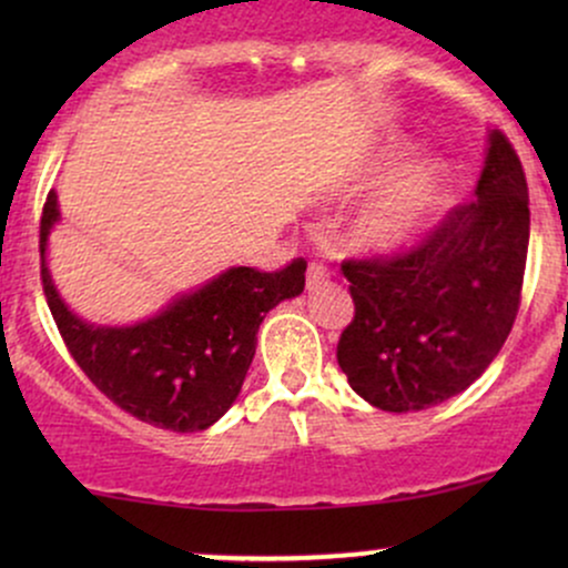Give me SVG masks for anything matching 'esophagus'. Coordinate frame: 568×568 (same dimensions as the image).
I'll return each mask as SVG.
<instances>
[{
  "label": "esophagus",
  "instance_id": "1",
  "mask_svg": "<svg viewBox=\"0 0 568 568\" xmlns=\"http://www.w3.org/2000/svg\"><path fill=\"white\" fill-rule=\"evenodd\" d=\"M328 280V266L321 264V262H312L310 270H306V285L310 288H315V285H321Z\"/></svg>",
  "mask_w": 568,
  "mask_h": 568
}]
</instances>
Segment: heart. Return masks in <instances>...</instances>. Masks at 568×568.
<instances>
[{"mask_svg": "<svg viewBox=\"0 0 568 568\" xmlns=\"http://www.w3.org/2000/svg\"><path fill=\"white\" fill-rule=\"evenodd\" d=\"M414 143L403 135H384L371 143L344 175V192L361 194L379 186L352 219L349 243L366 256H400L422 243L452 194V171L440 158H419L403 165Z\"/></svg>", "mask_w": 568, "mask_h": 568, "instance_id": "1", "label": "heart"}]
</instances>
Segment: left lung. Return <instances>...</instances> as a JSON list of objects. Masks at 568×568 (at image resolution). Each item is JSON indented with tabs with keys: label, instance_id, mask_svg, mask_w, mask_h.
<instances>
[{
	"label": "left lung",
	"instance_id": "left-lung-1",
	"mask_svg": "<svg viewBox=\"0 0 568 568\" xmlns=\"http://www.w3.org/2000/svg\"><path fill=\"white\" fill-rule=\"evenodd\" d=\"M529 253V189L518 154L488 130L475 200L389 262H347L355 321L338 366L363 400L393 414L465 393L491 366L518 315Z\"/></svg>",
	"mask_w": 568,
	"mask_h": 568
}]
</instances>
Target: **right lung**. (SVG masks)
Wrapping results in <instances>:
<instances>
[{
    "label": "right lung",
    "mask_w": 568,
    "mask_h": 568,
    "mask_svg": "<svg viewBox=\"0 0 568 568\" xmlns=\"http://www.w3.org/2000/svg\"><path fill=\"white\" fill-rule=\"evenodd\" d=\"M58 221V194L50 192L39 230L42 285L77 366L146 425L171 433L216 425L243 389L266 312L304 291L306 262L296 258L280 272L230 266L139 323L98 325L63 302L50 275L48 243Z\"/></svg>",
    "instance_id": "add662e5"
}]
</instances>
